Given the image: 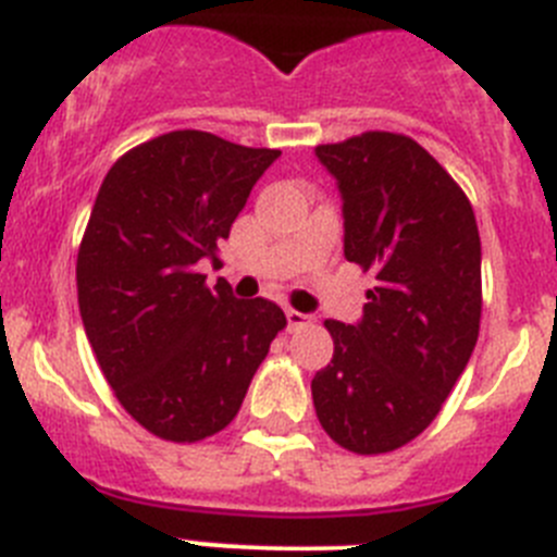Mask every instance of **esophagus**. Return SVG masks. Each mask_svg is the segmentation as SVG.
Masks as SVG:
<instances>
[{"instance_id":"1","label":"esophagus","mask_w":557,"mask_h":557,"mask_svg":"<svg viewBox=\"0 0 557 557\" xmlns=\"http://www.w3.org/2000/svg\"><path fill=\"white\" fill-rule=\"evenodd\" d=\"M306 323H309V314L295 312V309H287V329H289V331L300 329V325H306Z\"/></svg>"}]
</instances>
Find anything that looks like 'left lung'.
Masks as SVG:
<instances>
[{
    "label": "left lung",
    "mask_w": 557,
    "mask_h": 557,
    "mask_svg": "<svg viewBox=\"0 0 557 557\" xmlns=\"http://www.w3.org/2000/svg\"><path fill=\"white\" fill-rule=\"evenodd\" d=\"M336 178L345 259L375 273L364 314L325 320L334 359L312 379L314 411L359 456L420 436L456 386L481 329L475 212L420 143L364 132L314 149Z\"/></svg>",
    "instance_id": "8db88e82"
}]
</instances>
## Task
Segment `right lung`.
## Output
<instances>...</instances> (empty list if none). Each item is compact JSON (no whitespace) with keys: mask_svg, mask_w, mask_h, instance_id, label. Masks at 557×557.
<instances>
[{"mask_svg":"<svg viewBox=\"0 0 557 557\" xmlns=\"http://www.w3.org/2000/svg\"><path fill=\"white\" fill-rule=\"evenodd\" d=\"M278 157L178 129L126 151L99 187L76 257L82 325L121 406L168 442L223 431L287 325L273 300L198 273Z\"/></svg>","mask_w":557,"mask_h":557,"instance_id":"add662e5","label":"right lung"}]
</instances>
